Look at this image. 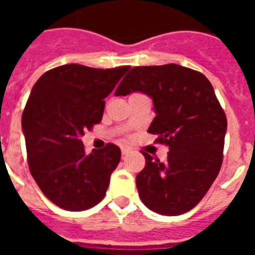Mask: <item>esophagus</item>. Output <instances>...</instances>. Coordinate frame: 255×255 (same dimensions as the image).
<instances>
[{
    "instance_id": "1",
    "label": "esophagus",
    "mask_w": 255,
    "mask_h": 255,
    "mask_svg": "<svg viewBox=\"0 0 255 255\" xmlns=\"http://www.w3.org/2000/svg\"><path fill=\"white\" fill-rule=\"evenodd\" d=\"M121 153H123V155L129 154V153H130V148H128V147H123V148H121Z\"/></svg>"
}]
</instances>
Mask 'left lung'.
Listing matches in <instances>:
<instances>
[{"instance_id":"left-lung-1","label":"left lung","mask_w":255,"mask_h":255,"mask_svg":"<svg viewBox=\"0 0 255 255\" xmlns=\"http://www.w3.org/2000/svg\"><path fill=\"white\" fill-rule=\"evenodd\" d=\"M134 92L153 100L155 117L148 132L170 149L166 162L141 152L139 197L155 213L182 215L199 203L220 172L226 115L208 79L176 64L132 67L115 96Z\"/></svg>"}]
</instances>
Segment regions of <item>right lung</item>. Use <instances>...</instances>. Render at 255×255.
<instances>
[{
    "instance_id": "obj_1",
    "label": "right lung",
    "mask_w": 255,
    "mask_h": 255,
    "mask_svg": "<svg viewBox=\"0 0 255 255\" xmlns=\"http://www.w3.org/2000/svg\"><path fill=\"white\" fill-rule=\"evenodd\" d=\"M129 69L62 65L44 73L31 89L21 117L29 170L60 208L84 211L105 197L120 148L108 143L87 154L80 138L101 123L105 98Z\"/></svg>"
}]
</instances>
